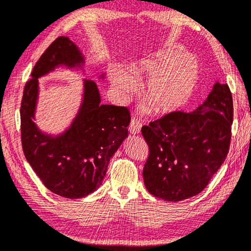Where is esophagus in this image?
Returning a JSON list of instances; mask_svg holds the SVG:
<instances>
[{
	"instance_id": "obj_1",
	"label": "esophagus",
	"mask_w": 251,
	"mask_h": 251,
	"mask_svg": "<svg viewBox=\"0 0 251 251\" xmlns=\"http://www.w3.org/2000/svg\"><path fill=\"white\" fill-rule=\"evenodd\" d=\"M140 127H141V124L139 123V121L136 119H132L129 124V131L131 134H138L140 131Z\"/></svg>"
}]
</instances>
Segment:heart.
<instances>
[{
    "instance_id": "obj_1",
    "label": "heart",
    "mask_w": 251,
    "mask_h": 251,
    "mask_svg": "<svg viewBox=\"0 0 251 251\" xmlns=\"http://www.w3.org/2000/svg\"><path fill=\"white\" fill-rule=\"evenodd\" d=\"M126 72L113 73V86L122 102L137 91L136 81H144L142 96L156 114L165 115L181 109L197 85L199 65L197 60L178 48L160 51L142 58Z\"/></svg>"
}]
</instances>
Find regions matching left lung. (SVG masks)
<instances>
[{"label": "left lung", "instance_id": "8db88e82", "mask_svg": "<svg viewBox=\"0 0 251 251\" xmlns=\"http://www.w3.org/2000/svg\"><path fill=\"white\" fill-rule=\"evenodd\" d=\"M232 124V92L217 82L194 112L176 111L142 126L149 147L142 175L149 193L172 202L201 193L226 159Z\"/></svg>", "mask_w": 251, "mask_h": 251}]
</instances>
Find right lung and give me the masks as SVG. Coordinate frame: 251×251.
<instances>
[{"label": "right lung", "mask_w": 251, "mask_h": 251, "mask_svg": "<svg viewBox=\"0 0 251 251\" xmlns=\"http://www.w3.org/2000/svg\"><path fill=\"white\" fill-rule=\"evenodd\" d=\"M81 53L67 37L54 40L34 65L24 88L21 135L24 154L42 184L53 194L77 199L102 184L110 159L128 135L127 106L100 104V93L85 81L83 102L72 127L58 137H49L32 122L38 96V77L58 65H80Z\"/></svg>", "instance_id": "obj_1"}]
</instances>
